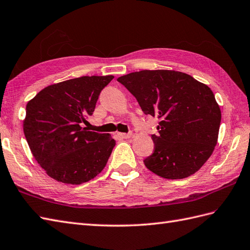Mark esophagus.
<instances>
[{
    "instance_id": "34e87169",
    "label": "esophagus",
    "mask_w": 250,
    "mask_h": 250,
    "mask_svg": "<svg viewBox=\"0 0 250 250\" xmlns=\"http://www.w3.org/2000/svg\"><path fill=\"white\" fill-rule=\"evenodd\" d=\"M132 135H133L132 132H130V133H118V136H119L120 138H124V139L130 138Z\"/></svg>"
}]
</instances>
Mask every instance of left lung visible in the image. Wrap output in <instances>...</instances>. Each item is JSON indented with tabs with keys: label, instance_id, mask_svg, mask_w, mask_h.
<instances>
[{
	"label": "left lung",
	"instance_id": "1",
	"mask_svg": "<svg viewBox=\"0 0 250 250\" xmlns=\"http://www.w3.org/2000/svg\"><path fill=\"white\" fill-rule=\"evenodd\" d=\"M146 115L159 119L155 149L144 164L168 180L194 174L212 154L221 125L214 94L193 77L175 70H139L117 79Z\"/></svg>",
	"mask_w": 250,
	"mask_h": 250
}]
</instances>
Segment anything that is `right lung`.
Returning a JSON list of instances; mask_svg holds the SVG:
<instances>
[{
    "mask_svg": "<svg viewBox=\"0 0 250 250\" xmlns=\"http://www.w3.org/2000/svg\"><path fill=\"white\" fill-rule=\"evenodd\" d=\"M113 76H82L49 85L26 105L23 130L31 153L54 180L80 185L104 170L116 142L81 124Z\"/></svg>",
    "mask_w": 250,
    "mask_h": 250,
    "instance_id": "1",
    "label": "right lung"
}]
</instances>
